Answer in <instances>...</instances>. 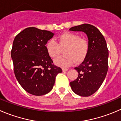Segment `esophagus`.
<instances>
[{"label": "esophagus", "instance_id": "esophagus-1", "mask_svg": "<svg viewBox=\"0 0 121 121\" xmlns=\"http://www.w3.org/2000/svg\"><path fill=\"white\" fill-rule=\"evenodd\" d=\"M68 70V68H62L63 72H66V71H67Z\"/></svg>", "mask_w": 121, "mask_h": 121}]
</instances>
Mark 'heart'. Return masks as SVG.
<instances>
[{
  "instance_id": "obj_1",
  "label": "heart",
  "mask_w": 121,
  "mask_h": 121,
  "mask_svg": "<svg viewBox=\"0 0 121 121\" xmlns=\"http://www.w3.org/2000/svg\"><path fill=\"white\" fill-rule=\"evenodd\" d=\"M64 49V55L56 57L54 62L60 66H69L75 62L82 61L87 55L88 49V41L78 34L66 32L60 34L57 40L50 39L47 42L46 48L49 56L52 58L56 57L60 52V48Z\"/></svg>"
}]
</instances>
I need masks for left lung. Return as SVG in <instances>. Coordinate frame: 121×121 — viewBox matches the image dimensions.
<instances>
[{
	"label": "left lung",
	"instance_id": "obj_1",
	"mask_svg": "<svg viewBox=\"0 0 121 121\" xmlns=\"http://www.w3.org/2000/svg\"><path fill=\"white\" fill-rule=\"evenodd\" d=\"M69 30L84 32L88 37V52L84 61L75 68L78 73L77 78L70 82L75 94L88 97L98 90L106 76L109 56L106 42L100 31L90 24L77 25Z\"/></svg>",
	"mask_w": 121,
	"mask_h": 121
}]
</instances>
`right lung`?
I'll use <instances>...</instances> for the list:
<instances>
[{
  "mask_svg": "<svg viewBox=\"0 0 121 121\" xmlns=\"http://www.w3.org/2000/svg\"><path fill=\"white\" fill-rule=\"evenodd\" d=\"M54 34L49 31L28 27L17 34L13 40L11 57L15 75L21 87L33 95L49 93L57 73L62 72L54 65L46 48Z\"/></svg>",
  "mask_w": 121,
  "mask_h": 121,
  "instance_id": "right-lung-1",
  "label": "right lung"
}]
</instances>
